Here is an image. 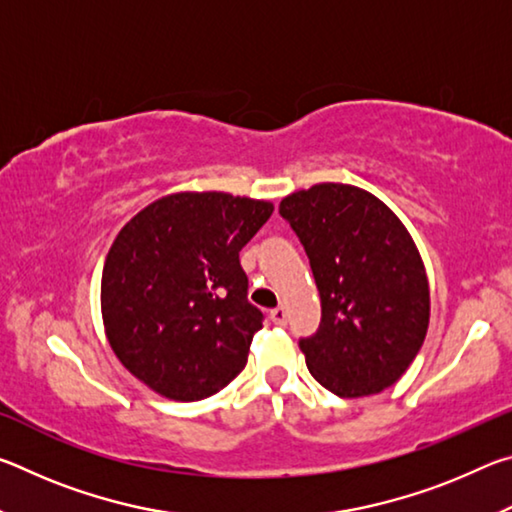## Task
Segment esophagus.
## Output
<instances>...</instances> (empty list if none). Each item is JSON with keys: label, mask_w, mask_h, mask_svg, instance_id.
<instances>
[{"label": "esophagus", "mask_w": 512, "mask_h": 512, "mask_svg": "<svg viewBox=\"0 0 512 512\" xmlns=\"http://www.w3.org/2000/svg\"><path fill=\"white\" fill-rule=\"evenodd\" d=\"M287 318H289V314H287V309L284 307H275L273 311H271V320L275 325H287Z\"/></svg>", "instance_id": "34e87169"}]
</instances>
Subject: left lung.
<instances>
[{
    "label": "left lung",
    "instance_id": "1",
    "mask_svg": "<svg viewBox=\"0 0 512 512\" xmlns=\"http://www.w3.org/2000/svg\"><path fill=\"white\" fill-rule=\"evenodd\" d=\"M320 293V325L300 339L307 368L339 397L393 386L429 327V282L404 223L359 187L320 183L282 198Z\"/></svg>",
    "mask_w": 512,
    "mask_h": 512
}]
</instances>
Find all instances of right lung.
Segmentation results:
<instances>
[{
  "mask_svg": "<svg viewBox=\"0 0 512 512\" xmlns=\"http://www.w3.org/2000/svg\"><path fill=\"white\" fill-rule=\"evenodd\" d=\"M273 205L183 192L144 207L112 241L101 314L117 359L169 400L219 393L244 370L264 314L248 302L239 250Z\"/></svg>",
  "mask_w": 512,
  "mask_h": 512,
  "instance_id": "right-lung-1",
  "label": "right lung"
}]
</instances>
